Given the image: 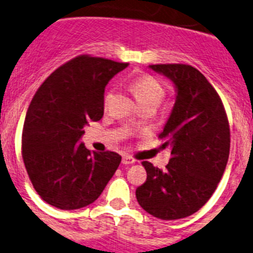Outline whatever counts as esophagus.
Masks as SVG:
<instances>
[{
	"instance_id": "esophagus-1",
	"label": "esophagus",
	"mask_w": 253,
	"mask_h": 253,
	"mask_svg": "<svg viewBox=\"0 0 253 253\" xmlns=\"http://www.w3.org/2000/svg\"><path fill=\"white\" fill-rule=\"evenodd\" d=\"M123 164H124V166H129V164H133L134 162H135V159L133 158V157H130V155H124V157H123Z\"/></svg>"
}]
</instances>
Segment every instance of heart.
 Segmentation results:
<instances>
[{
	"mask_svg": "<svg viewBox=\"0 0 253 253\" xmlns=\"http://www.w3.org/2000/svg\"><path fill=\"white\" fill-rule=\"evenodd\" d=\"M130 87L134 96L142 106H158L166 96V87L163 86V84L155 76L149 75V74L134 78L130 83ZM111 94H113V89H109L105 94V99H104L105 104Z\"/></svg>",
	"mask_w": 253,
	"mask_h": 253,
	"instance_id": "1",
	"label": "heart"
}]
</instances>
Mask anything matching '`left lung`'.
<instances>
[{"mask_svg": "<svg viewBox=\"0 0 253 253\" xmlns=\"http://www.w3.org/2000/svg\"><path fill=\"white\" fill-rule=\"evenodd\" d=\"M174 83L177 98L159 139L170 149L166 170L142 162L147 180L135 191L140 207L157 218H185L206 205L226 169L229 123L218 92L185 64L150 65Z\"/></svg>", "mask_w": 253, "mask_h": 253, "instance_id": "obj_1", "label": "left lung"}]
</instances>
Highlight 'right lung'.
<instances>
[{
    "instance_id": "right-lung-1",
    "label": "right lung",
    "mask_w": 253,
    "mask_h": 253,
    "mask_svg": "<svg viewBox=\"0 0 253 253\" xmlns=\"http://www.w3.org/2000/svg\"><path fill=\"white\" fill-rule=\"evenodd\" d=\"M128 66L79 55L57 68L32 98L22 130V158L37 194L60 210L95 202L122 162L115 152H90L78 140L104 115V91Z\"/></svg>"
}]
</instances>
